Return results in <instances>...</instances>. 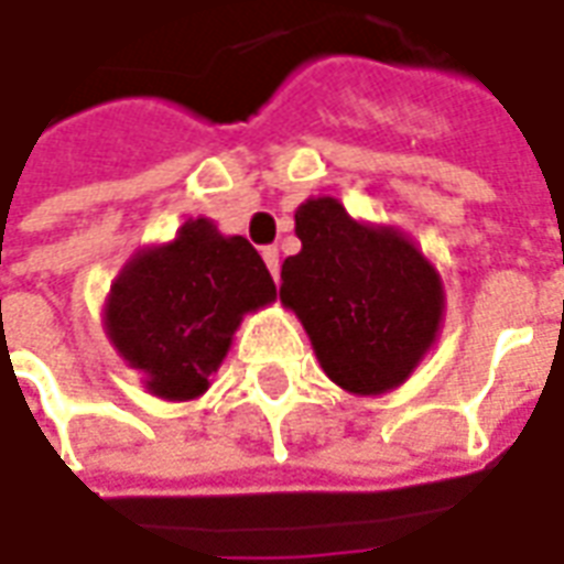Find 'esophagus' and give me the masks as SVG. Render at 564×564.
I'll return each instance as SVG.
<instances>
[{"instance_id":"obj_1","label":"esophagus","mask_w":564,"mask_h":564,"mask_svg":"<svg viewBox=\"0 0 564 564\" xmlns=\"http://www.w3.org/2000/svg\"><path fill=\"white\" fill-rule=\"evenodd\" d=\"M262 259H265V265H269L271 278L281 281V256H278V247H265V250H262Z\"/></svg>"}]
</instances>
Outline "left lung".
Instances as JSON below:
<instances>
[{
	"instance_id": "obj_1",
	"label": "left lung",
	"mask_w": 564,
	"mask_h": 564,
	"mask_svg": "<svg viewBox=\"0 0 564 564\" xmlns=\"http://www.w3.org/2000/svg\"><path fill=\"white\" fill-rule=\"evenodd\" d=\"M302 250L283 259L281 302L323 372L357 397L400 388L443 323V281L403 231L357 223L336 198L295 210Z\"/></svg>"
}]
</instances>
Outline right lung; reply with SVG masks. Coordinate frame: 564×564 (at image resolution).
Here are the masks:
<instances>
[{
  "instance_id": "right-lung-1",
  "label": "right lung",
  "mask_w": 564,
  "mask_h": 564,
  "mask_svg": "<svg viewBox=\"0 0 564 564\" xmlns=\"http://www.w3.org/2000/svg\"><path fill=\"white\" fill-rule=\"evenodd\" d=\"M274 281L241 235L188 219L171 243L145 247L106 299V336L145 391L195 400L210 388L243 314L274 302Z\"/></svg>"
}]
</instances>
